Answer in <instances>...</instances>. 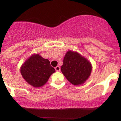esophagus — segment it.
Listing matches in <instances>:
<instances>
[{"label":"esophagus","mask_w":121,"mask_h":121,"mask_svg":"<svg viewBox=\"0 0 121 121\" xmlns=\"http://www.w3.org/2000/svg\"><path fill=\"white\" fill-rule=\"evenodd\" d=\"M56 70L57 71H60V67L59 66H57L56 68H55Z\"/></svg>","instance_id":"obj_1"}]
</instances>
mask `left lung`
<instances>
[{
	"label": "left lung",
	"mask_w": 121,
	"mask_h": 121,
	"mask_svg": "<svg viewBox=\"0 0 121 121\" xmlns=\"http://www.w3.org/2000/svg\"><path fill=\"white\" fill-rule=\"evenodd\" d=\"M90 62L76 51L69 50L65 54L61 70L65 78L73 85L83 84L92 72Z\"/></svg>",
	"instance_id": "left-lung-1"
}]
</instances>
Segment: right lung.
<instances>
[{
    "label": "right lung",
    "mask_w": 121,
    "mask_h": 121,
    "mask_svg": "<svg viewBox=\"0 0 121 121\" xmlns=\"http://www.w3.org/2000/svg\"><path fill=\"white\" fill-rule=\"evenodd\" d=\"M25 80L34 87L44 86L56 70L50 65V61L39 54H33L22 64L20 69Z\"/></svg>",
    "instance_id": "1"
}]
</instances>
